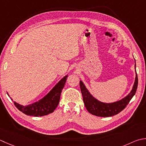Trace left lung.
Wrapping results in <instances>:
<instances>
[{
  "label": "left lung",
  "mask_w": 146,
  "mask_h": 146,
  "mask_svg": "<svg viewBox=\"0 0 146 146\" xmlns=\"http://www.w3.org/2000/svg\"><path fill=\"white\" fill-rule=\"evenodd\" d=\"M136 64H135V70ZM136 72V70H135ZM135 78L133 85L130 92L123 98L113 102H103L99 101L92 95L82 80L80 81L81 92L83 96V100L87 110L93 115L101 117L112 116L118 114L125 109L127 105L135 95L138 85V78L137 73H135Z\"/></svg>",
  "instance_id": "left-lung-1"
}]
</instances>
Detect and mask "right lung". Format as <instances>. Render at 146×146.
Listing matches in <instances>:
<instances>
[{
  "instance_id": "add662e5",
  "label": "right lung",
  "mask_w": 146,
  "mask_h": 146,
  "mask_svg": "<svg viewBox=\"0 0 146 146\" xmlns=\"http://www.w3.org/2000/svg\"><path fill=\"white\" fill-rule=\"evenodd\" d=\"M68 76V75H66L60 80L59 82L57 83L55 86L44 98L32 104L23 106L17 103L16 102L13 101L12 98H10L14 102L16 107L25 115L36 117L47 115L48 114L53 113L58 106L61 91L64 87ZM7 94L9 97V94L8 92Z\"/></svg>"
}]
</instances>
